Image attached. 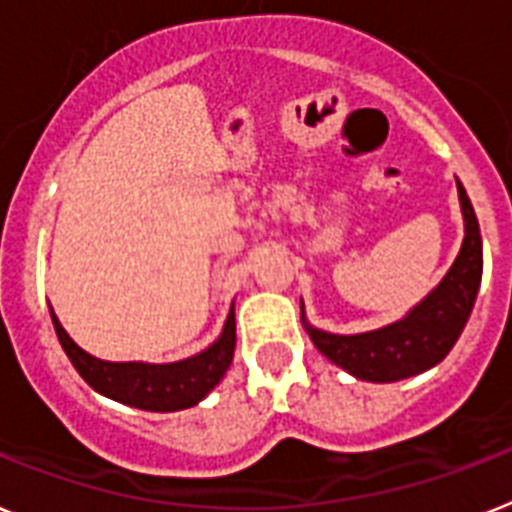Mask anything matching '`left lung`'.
I'll list each match as a JSON object with an SVG mask.
<instances>
[{"label":"left lung","instance_id":"obj_1","mask_svg":"<svg viewBox=\"0 0 512 512\" xmlns=\"http://www.w3.org/2000/svg\"><path fill=\"white\" fill-rule=\"evenodd\" d=\"M455 184H458V200H461L463 226H466L461 252L445 278L437 283V289L429 291L403 320L369 330V333L336 336V333L312 328L304 320L302 307L304 328L317 351L346 369L349 375L367 382H395L419 375L424 369L442 362L466 328L476 294H479V283H482V234H479L474 205L468 200L463 184Z\"/></svg>","mask_w":512,"mask_h":512}]
</instances>
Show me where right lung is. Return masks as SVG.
<instances>
[{
    "mask_svg": "<svg viewBox=\"0 0 512 512\" xmlns=\"http://www.w3.org/2000/svg\"><path fill=\"white\" fill-rule=\"evenodd\" d=\"M51 322L57 330L64 354L70 356L72 367L80 372L85 382L96 393L106 395L111 401L127 403L143 411H182L200 403L210 390L216 388L221 377L226 375L236 346V322L234 307H231L223 333L213 346L200 354L171 364H148V362H103L83 351L67 336L62 322L51 309Z\"/></svg>",
    "mask_w": 512,
    "mask_h": 512,
    "instance_id": "1",
    "label": "right lung"
}]
</instances>
